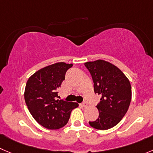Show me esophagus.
Segmentation results:
<instances>
[{
    "instance_id": "1",
    "label": "esophagus",
    "mask_w": 153,
    "mask_h": 153,
    "mask_svg": "<svg viewBox=\"0 0 153 153\" xmlns=\"http://www.w3.org/2000/svg\"><path fill=\"white\" fill-rule=\"evenodd\" d=\"M81 106H82V107H86L87 106H88V104H87L86 102H83V103H82V104H81Z\"/></svg>"
}]
</instances>
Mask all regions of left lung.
Returning a JSON list of instances; mask_svg holds the SVG:
<instances>
[{
    "instance_id": "1",
    "label": "left lung",
    "mask_w": 153,
    "mask_h": 153,
    "mask_svg": "<svg viewBox=\"0 0 153 153\" xmlns=\"http://www.w3.org/2000/svg\"><path fill=\"white\" fill-rule=\"evenodd\" d=\"M94 82V92L101 94V101L96 106L99 116L89 122L92 128L107 130L121 121L128 110L131 100V86L121 70L104 60L85 63Z\"/></svg>"
}]
</instances>
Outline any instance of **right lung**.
<instances>
[{
	"mask_svg": "<svg viewBox=\"0 0 153 153\" xmlns=\"http://www.w3.org/2000/svg\"><path fill=\"white\" fill-rule=\"evenodd\" d=\"M72 64L58 62L41 68L27 79L25 101L36 121L43 127L56 130L68 123L73 109L77 103L57 99V90L65 79Z\"/></svg>",
	"mask_w": 153,
	"mask_h": 153,
	"instance_id": "1",
	"label": "right lung"
}]
</instances>
